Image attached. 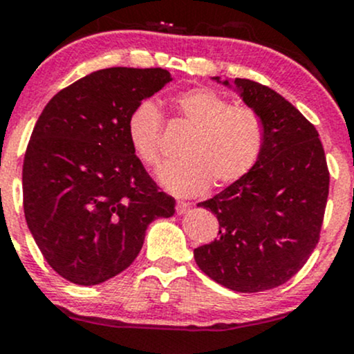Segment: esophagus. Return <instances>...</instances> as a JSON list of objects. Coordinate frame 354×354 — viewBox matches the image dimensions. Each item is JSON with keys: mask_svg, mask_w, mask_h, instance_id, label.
Segmentation results:
<instances>
[{"mask_svg": "<svg viewBox=\"0 0 354 354\" xmlns=\"http://www.w3.org/2000/svg\"><path fill=\"white\" fill-rule=\"evenodd\" d=\"M189 203H186V201H178L176 203V213L178 214H186L189 211Z\"/></svg>", "mask_w": 354, "mask_h": 354, "instance_id": "1", "label": "esophagus"}]
</instances>
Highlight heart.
I'll use <instances>...</instances> for the list:
<instances>
[{"instance_id":"obj_1","label":"heart","mask_w":354,"mask_h":354,"mask_svg":"<svg viewBox=\"0 0 354 354\" xmlns=\"http://www.w3.org/2000/svg\"><path fill=\"white\" fill-rule=\"evenodd\" d=\"M171 106L191 133L183 143L181 161L166 165L160 181L178 196H196L214 186L233 185L246 176L261 156L265 128L254 109L231 106L228 100L206 88L178 93ZM163 118L153 101L136 104L126 120V136L146 166L160 165Z\"/></svg>"}]
</instances>
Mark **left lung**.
I'll return each mask as SVG.
<instances>
[{
    "label": "left lung",
    "mask_w": 354,
    "mask_h": 354,
    "mask_svg": "<svg viewBox=\"0 0 354 354\" xmlns=\"http://www.w3.org/2000/svg\"><path fill=\"white\" fill-rule=\"evenodd\" d=\"M234 86L261 118L265 145L243 180L198 205L216 214L219 231L194 261L225 288L258 293L293 278L318 245L330 171L318 131L290 101L251 80Z\"/></svg>",
    "instance_id": "1"
}]
</instances>
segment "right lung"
Returning a JSON list of instances; mask_svg holds the SVG:
<instances>
[{
	"instance_id": "obj_1",
	"label": "right lung",
	"mask_w": 354,
	"mask_h": 354,
	"mask_svg": "<svg viewBox=\"0 0 354 354\" xmlns=\"http://www.w3.org/2000/svg\"><path fill=\"white\" fill-rule=\"evenodd\" d=\"M161 68H106L61 89L36 121L23 163L28 228L53 270L91 286L120 274L146 228L174 214L126 136L141 101L171 81Z\"/></svg>"
}]
</instances>
